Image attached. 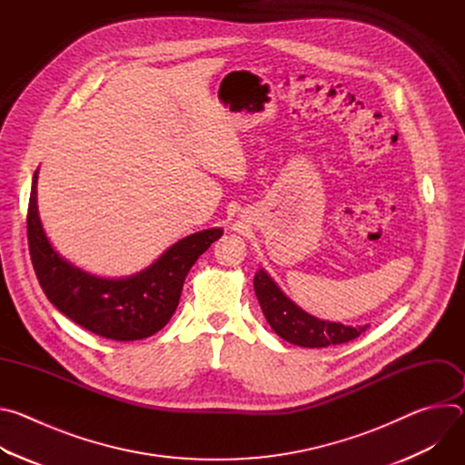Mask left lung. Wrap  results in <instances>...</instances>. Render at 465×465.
Wrapping results in <instances>:
<instances>
[{"instance_id":"obj_1","label":"left lung","mask_w":465,"mask_h":465,"mask_svg":"<svg viewBox=\"0 0 465 465\" xmlns=\"http://www.w3.org/2000/svg\"><path fill=\"white\" fill-rule=\"evenodd\" d=\"M253 291L264 318H267L271 327L276 331V335L294 346L327 348L344 344L357 339L368 327H351L337 322H327L305 312L283 294L276 282L262 269L255 272Z\"/></svg>"}]
</instances>
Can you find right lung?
Instances as JSON below:
<instances>
[{
    "instance_id": "right-lung-1",
    "label": "right lung",
    "mask_w": 465,
    "mask_h": 465,
    "mask_svg": "<svg viewBox=\"0 0 465 465\" xmlns=\"http://www.w3.org/2000/svg\"><path fill=\"white\" fill-rule=\"evenodd\" d=\"M38 171L33 176L27 239L33 267L47 300L92 333L128 342L147 339L174 314L189 269L223 230L196 232L174 242L149 269L121 280L92 276L62 259L51 246L36 204Z\"/></svg>"
}]
</instances>
